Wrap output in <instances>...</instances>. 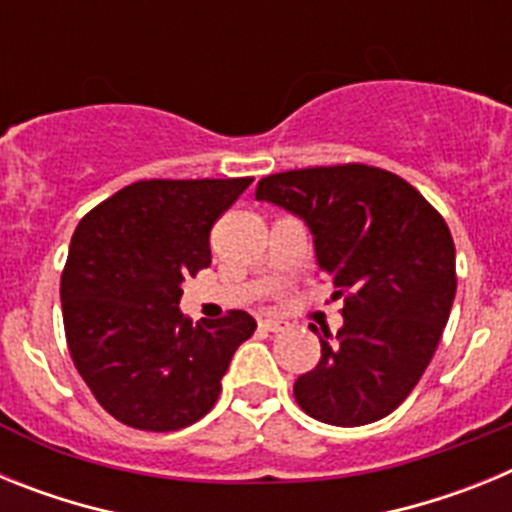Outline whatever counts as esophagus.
<instances>
[{
	"label": "esophagus",
	"mask_w": 512,
	"mask_h": 512,
	"mask_svg": "<svg viewBox=\"0 0 512 512\" xmlns=\"http://www.w3.org/2000/svg\"><path fill=\"white\" fill-rule=\"evenodd\" d=\"M259 325L264 330H271V333H282V330H287V323H284V320H277V318H264Z\"/></svg>",
	"instance_id": "obj_1"
}]
</instances>
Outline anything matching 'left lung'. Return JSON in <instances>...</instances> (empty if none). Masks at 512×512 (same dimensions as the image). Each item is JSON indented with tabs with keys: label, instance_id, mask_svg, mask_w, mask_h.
I'll return each instance as SVG.
<instances>
[{
	"label": "left lung",
	"instance_id": "8db88e82",
	"mask_svg": "<svg viewBox=\"0 0 512 512\" xmlns=\"http://www.w3.org/2000/svg\"><path fill=\"white\" fill-rule=\"evenodd\" d=\"M256 200L295 212L343 297V328L320 333V361L295 400L320 423L390 415L436 354L456 295V248L441 212L392 171L312 166L264 176Z\"/></svg>",
	"mask_w": 512,
	"mask_h": 512
}]
</instances>
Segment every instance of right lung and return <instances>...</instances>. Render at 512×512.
Listing matches in <instances>:
<instances>
[{"label": "right lung", "instance_id": "right-lung-1", "mask_svg": "<svg viewBox=\"0 0 512 512\" xmlns=\"http://www.w3.org/2000/svg\"><path fill=\"white\" fill-rule=\"evenodd\" d=\"M253 176L143 179L81 217L61 274L66 343L94 400L138 431H179L212 410L256 320L192 325L182 282L212 261L210 230Z\"/></svg>", "mask_w": 512, "mask_h": 512}]
</instances>
